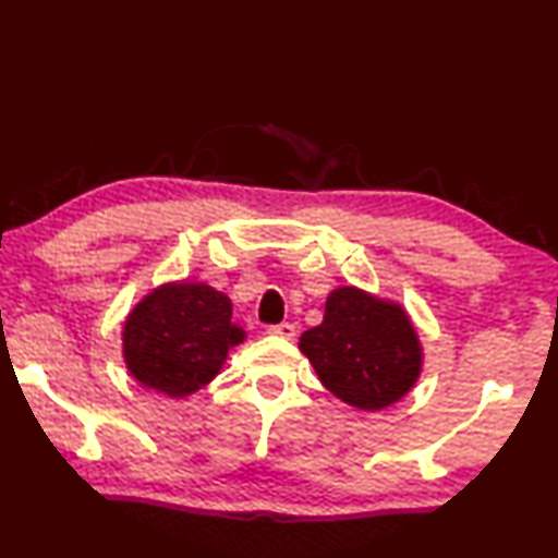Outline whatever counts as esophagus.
Listing matches in <instances>:
<instances>
[{"mask_svg": "<svg viewBox=\"0 0 558 558\" xmlns=\"http://www.w3.org/2000/svg\"><path fill=\"white\" fill-rule=\"evenodd\" d=\"M267 333L269 336H279V338H287V341H291V338L295 336V326L289 324V322H281V324H271L267 326Z\"/></svg>", "mask_w": 558, "mask_h": 558, "instance_id": "obj_1", "label": "esophagus"}]
</instances>
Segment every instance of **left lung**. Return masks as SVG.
Returning <instances> with one entry per match:
<instances>
[{"label": "left lung", "instance_id": "left-lung-1", "mask_svg": "<svg viewBox=\"0 0 558 558\" xmlns=\"http://www.w3.org/2000/svg\"><path fill=\"white\" fill-rule=\"evenodd\" d=\"M298 345L324 388L364 412L398 402L421 372L418 336L407 312L355 287L326 298L324 322Z\"/></svg>", "mask_w": 558, "mask_h": 558}]
</instances>
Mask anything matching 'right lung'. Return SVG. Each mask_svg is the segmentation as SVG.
Instances as JSON below:
<instances>
[{
    "label": "right lung",
    "mask_w": 558,
    "mask_h": 558,
    "mask_svg": "<svg viewBox=\"0 0 558 558\" xmlns=\"http://www.w3.org/2000/svg\"><path fill=\"white\" fill-rule=\"evenodd\" d=\"M243 338L225 293L206 283H166L130 312L122 355L142 386L184 398L213 381Z\"/></svg>",
    "instance_id": "1"
}]
</instances>
